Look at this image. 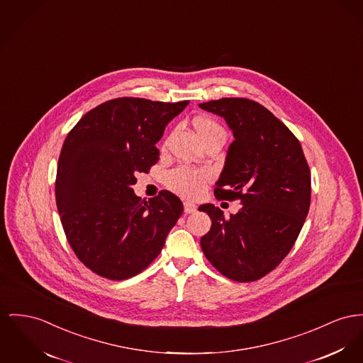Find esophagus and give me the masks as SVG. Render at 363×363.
I'll return each mask as SVG.
<instances>
[{"mask_svg":"<svg viewBox=\"0 0 363 363\" xmlns=\"http://www.w3.org/2000/svg\"><path fill=\"white\" fill-rule=\"evenodd\" d=\"M196 211V205L193 203V202H184V212L186 213H194Z\"/></svg>","mask_w":363,"mask_h":363,"instance_id":"1","label":"esophagus"}]
</instances>
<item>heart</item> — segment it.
I'll use <instances>...</instances> for the list:
<instances>
[{
  "label": "heart",
  "mask_w": 363,
  "mask_h": 363,
  "mask_svg": "<svg viewBox=\"0 0 363 363\" xmlns=\"http://www.w3.org/2000/svg\"><path fill=\"white\" fill-rule=\"evenodd\" d=\"M194 126L201 140L209 136H223L225 139V130L223 126L211 117H198ZM209 172L205 169H194L190 167H177L165 174V184L173 193L184 198H195L203 190L205 182L209 179Z\"/></svg>",
  "instance_id": "b5f03b06"
}]
</instances>
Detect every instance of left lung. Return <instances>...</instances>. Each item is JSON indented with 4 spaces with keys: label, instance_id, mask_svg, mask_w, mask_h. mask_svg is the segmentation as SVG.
<instances>
[{
    "label": "left lung",
    "instance_id": "1",
    "mask_svg": "<svg viewBox=\"0 0 363 363\" xmlns=\"http://www.w3.org/2000/svg\"><path fill=\"white\" fill-rule=\"evenodd\" d=\"M233 130L215 196L241 201L225 218L212 203L201 205L212 220L201 238L209 263L237 282H253L288 256L311 202V172L298 139L264 106L245 97L201 103Z\"/></svg>",
    "mask_w": 363,
    "mask_h": 363
}]
</instances>
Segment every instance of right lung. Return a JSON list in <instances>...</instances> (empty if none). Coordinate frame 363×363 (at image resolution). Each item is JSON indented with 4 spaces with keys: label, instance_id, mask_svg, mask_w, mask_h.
Listing matches in <instances>:
<instances>
[{
    "label": "right lung",
    "instance_id": "right-lung-1",
    "mask_svg": "<svg viewBox=\"0 0 363 363\" xmlns=\"http://www.w3.org/2000/svg\"><path fill=\"white\" fill-rule=\"evenodd\" d=\"M189 100L118 97L88 111L69 132L57 162L56 205L78 260L99 277L122 281L150 266L183 213L174 194L142 201L138 173L160 160L155 143Z\"/></svg>",
    "mask_w": 363,
    "mask_h": 363
}]
</instances>
